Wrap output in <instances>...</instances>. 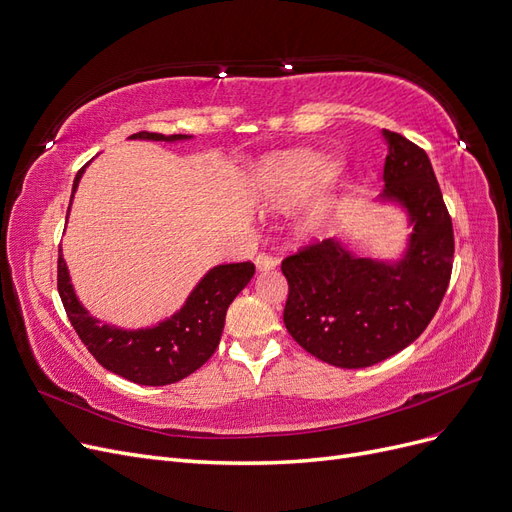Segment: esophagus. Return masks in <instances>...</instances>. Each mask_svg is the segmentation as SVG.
Returning <instances> with one entry per match:
<instances>
[{
	"label": "esophagus",
	"mask_w": 512,
	"mask_h": 512,
	"mask_svg": "<svg viewBox=\"0 0 512 512\" xmlns=\"http://www.w3.org/2000/svg\"><path fill=\"white\" fill-rule=\"evenodd\" d=\"M276 266H278V261H276V257H272V255L261 253V255H257V259H255V268H257L259 272H270V270H274Z\"/></svg>",
	"instance_id": "34e87169"
}]
</instances>
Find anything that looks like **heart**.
<instances>
[{
  "label": "heart",
  "mask_w": 512,
  "mask_h": 512,
  "mask_svg": "<svg viewBox=\"0 0 512 512\" xmlns=\"http://www.w3.org/2000/svg\"><path fill=\"white\" fill-rule=\"evenodd\" d=\"M337 175V162L318 151H293L285 156L263 160L253 177V189L259 200L270 206L285 208L304 202L325 187ZM339 196L335 192L320 194L306 204L295 217L293 232L301 240L323 236L337 213Z\"/></svg>",
  "instance_id": "b5f03b06"
}]
</instances>
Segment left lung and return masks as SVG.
Wrapping results in <instances>:
<instances>
[{
    "mask_svg": "<svg viewBox=\"0 0 512 512\" xmlns=\"http://www.w3.org/2000/svg\"><path fill=\"white\" fill-rule=\"evenodd\" d=\"M388 156L380 202L401 206L413 227L396 261L354 255L329 238L282 261L289 282L285 327L333 367L363 369L415 342L437 314L453 263V227L426 151L382 132Z\"/></svg>",
    "mask_w": 512,
    "mask_h": 512,
    "instance_id": "1",
    "label": "left lung"
}]
</instances>
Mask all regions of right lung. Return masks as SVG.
I'll return each mask as SVG.
<instances>
[{
  "mask_svg": "<svg viewBox=\"0 0 512 512\" xmlns=\"http://www.w3.org/2000/svg\"><path fill=\"white\" fill-rule=\"evenodd\" d=\"M130 139L175 143L192 137H164L158 132H137ZM86 166H82L73 179L71 200ZM253 274L255 266L251 261L215 266L202 276L181 310L147 329H120L90 316L73 291L61 251L56 280H59V295L75 333L80 335L84 346L107 371L141 386H166L194 373L213 356L223 333L225 312L236 295L249 285Z\"/></svg>",
  "mask_w": 512,
  "mask_h": 512,
  "instance_id": "1",
  "label": "right lung"
}]
</instances>
